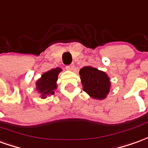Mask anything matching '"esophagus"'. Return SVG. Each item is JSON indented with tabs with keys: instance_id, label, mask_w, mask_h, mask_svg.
Segmentation results:
<instances>
[{
	"instance_id": "obj_1",
	"label": "esophagus",
	"mask_w": 148,
	"mask_h": 148,
	"mask_svg": "<svg viewBox=\"0 0 148 148\" xmlns=\"http://www.w3.org/2000/svg\"><path fill=\"white\" fill-rule=\"evenodd\" d=\"M66 69L68 71H73L74 69V64H71V65H68L66 66Z\"/></svg>"
}]
</instances>
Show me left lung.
<instances>
[{
  "mask_svg": "<svg viewBox=\"0 0 148 148\" xmlns=\"http://www.w3.org/2000/svg\"><path fill=\"white\" fill-rule=\"evenodd\" d=\"M83 90L93 99H103L110 91V78L106 73L91 66H85L79 71Z\"/></svg>",
  "mask_w": 148,
  "mask_h": 148,
  "instance_id": "obj_1",
  "label": "left lung"
}]
</instances>
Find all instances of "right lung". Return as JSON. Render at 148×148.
Returning <instances> with one entry per match:
<instances>
[{
	"label": "right lung",
	"mask_w": 148,
	"mask_h": 148,
	"mask_svg": "<svg viewBox=\"0 0 148 148\" xmlns=\"http://www.w3.org/2000/svg\"><path fill=\"white\" fill-rule=\"evenodd\" d=\"M62 69L56 68L45 72L42 75V77L38 79L36 86L37 90L42 94V98H46V95H50L54 94V90L57 88L56 82L58 76Z\"/></svg>",
	"instance_id": "add662e5"
}]
</instances>
